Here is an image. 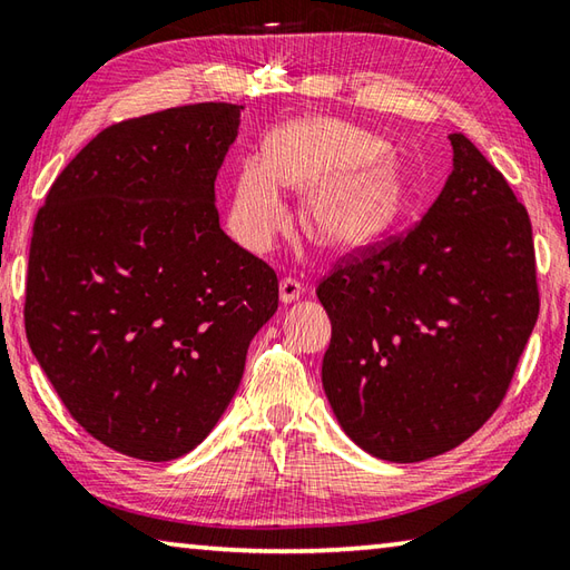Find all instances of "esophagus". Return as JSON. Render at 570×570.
Masks as SVG:
<instances>
[{"label":"esophagus","instance_id":"34e87169","mask_svg":"<svg viewBox=\"0 0 570 570\" xmlns=\"http://www.w3.org/2000/svg\"><path fill=\"white\" fill-rule=\"evenodd\" d=\"M301 294H304V286L296 278L286 276L282 278V284H278V298H282V304H292V301H298Z\"/></svg>","mask_w":570,"mask_h":570}]
</instances>
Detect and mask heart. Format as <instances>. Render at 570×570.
I'll return each mask as SVG.
<instances>
[{"label":"heart","instance_id":"heart-1","mask_svg":"<svg viewBox=\"0 0 570 570\" xmlns=\"http://www.w3.org/2000/svg\"><path fill=\"white\" fill-rule=\"evenodd\" d=\"M385 142L338 120H294L266 155L244 158L232 187L229 229L242 247L266 252L286 225L282 185L308 193L301 222L321 249L351 252L375 242L405 207L407 180L383 160Z\"/></svg>","mask_w":570,"mask_h":570}]
</instances>
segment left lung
Returning <instances> with one entry per match:
<instances>
[{
  "label": "left lung",
  "instance_id": "1",
  "mask_svg": "<svg viewBox=\"0 0 570 570\" xmlns=\"http://www.w3.org/2000/svg\"><path fill=\"white\" fill-rule=\"evenodd\" d=\"M452 175L403 237L348 254L316 294L323 390L345 434L387 462L454 450L494 415L539 318L531 219L462 132Z\"/></svg>",
  "mask_w": 570,
  "mask_h": 570
}]
</instances>
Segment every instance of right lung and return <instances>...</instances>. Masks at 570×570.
I'll use <instances>...</instances> for the list:
<instances>
[{"mask_svg":"<svg viewBox=\"0 0 570 570\" xmlns=\"http://www.w3.org/2000/svg\"><path fill=\"white\" fill-rule=\"evenodd\" d=\"M242 110L195 104L100 130L33 222L31 353L78 425L136 460L207 438L278 308L274 269L222 232L215 205Z\"/></svg>","mask_w":570,"mask_h":570,"instance_id":"right-lung-1","label":"right lung"}]
</instances>
